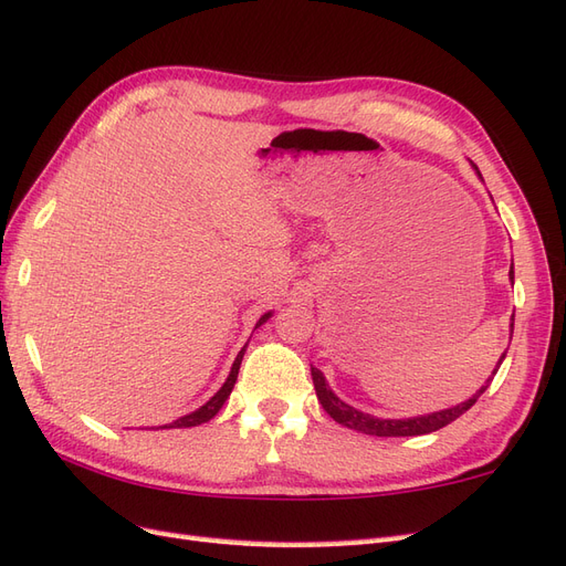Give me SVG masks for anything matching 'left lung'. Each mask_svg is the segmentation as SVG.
<instances>
[{
    "label": "left lung",
    "mask_w": 566,
    "mask_h": 566,
    "mask_svg": "<svg viewBox=\"0 0 566 566\" xmlns=\"http://www.w3.org/2000/svg\"><path fill=\"white\" fill-rule=\"evenodd\" d=\"M471 167L475 169L478 179L483 181V177H481V171H478V167H475L473 163H471ZM510 280H512V284H514V265L510 268ZM512 321H514V317H512ZM510 327H512V332H514V323H512ZM504 356H506V352L500 356L497 368L502 366ZM497 368L492 370V375L497 373ZM311 375H313V385H315L317 401L323 403V409H325L332 418H335L337 423H342V426H346V428H352V430H358V432L375 434V438H413V434H428V432L440 430V428L449 426L452 421H457V418H459L461 413H467V411L473 407V403L478 401V397H481V395L485 392L490 380H492V378H490L481 389H478V392H475L471 399L457 403V407H449V409H442V411H432V413H426V416H411V418H378V416H370V413L358 411V409L352 407V403L342 401L335 392H332L327 380H325V375H323L321 370H317V368H311Z\"/></svg>",
    "instance_id": "obj_1"
}]
</instances>
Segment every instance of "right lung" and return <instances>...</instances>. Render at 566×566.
I'll use <instances>...</instances> for the list:
<instances>
[{
	"mask_svg": "<svg viewBox=\"0 0 566 566\" xmlns=\"http://www.w3.org/2000/svg\"><path fill=\"white\" fill-rule=\"evenodd\" d=\"M270 317H272V311L265 313L263 317H260V321L255 323V329H258L260 325H263V323H268ZM245 346H249V344H245ZM245 346L239 352V356L234 358V366H231V370H229V378L224 380V385H222L220 389H217L214 397H210L206 403H202L200 409H196V411H191V413H186V416L177 418V421H171V423H167V426H159V428H193V426H200V423H208L210 418H214L217 411H220V409L224 407V401L229 399L231 389H234V382H237V378H239L241 360H243V354H245Z\"/></svg>",
	"mask_w": 566,
	"mask_h": 566,
	"instance_id": "add662e5",
	"label": "right lung"
}]
</instances>
